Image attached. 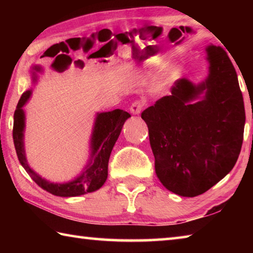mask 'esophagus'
Segmentation results:
<instances>
[{"mask_svg":"<svg viewBox=\"0 0 253 253\" xmlns=\"http://www.w3.org/2000/svg\"><path fill=\"white\" fill-rule=\"evenodd\" d=\"M142 109H143V102L142 101L132 102L131 106H130V108H129L130 113L132 115H139L140 111H142Z\"/></svg>","mask_w":253,"mask_h":253,"instance_id":"34e87169","label":"esophagus"}]
</instances>
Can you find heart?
I'll return each instance as SVG.
<instances>
[{
  "label": "heart",
  "instance_id": "1",
  "mask_svg": "<svg viewBox=\"0 0 253 253\" xmlns=\"http://www.w3.org/2000/svg\"><path fill=\"white\" fill-rule=\"evenodd\" d=\"M181 74H182V68L178 65L172 66L169 70V77H170V78H176V77H178Z\"/></svg>",
  "mask_w": 253,
  "mask_h": 253
}]
</instances>
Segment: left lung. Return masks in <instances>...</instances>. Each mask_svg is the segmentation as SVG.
<instances>
[{
	"label": "left lung",
	"instance_id": "obj_1",
	"mask_svg": "<svg viewBox=\"0 0 253 253\" xmlns=\"http://www.w3.org/2000/svg\"><path fill=\"white\" fill-rule=\"evenodd\" d=\"M209 75L195 84L178 79L170 96L142 113L161 183L193 198L228 175L238 161L246 124L238 76L225 51L205 48Z\"/></svg>",
	"mask_w": 253,
	"mask_h": 253
}]
</instances>
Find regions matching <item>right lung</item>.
I'll use <instances>...</instances> for the list:
<instances>
[{
  "mask_svg": "<svg viewBox=\"0 0 253 253\" xmlns=\"http://www.w3.org/2000/svg\"><path fill=\"white\" fill-rule=\"evenodd\" d=\"M43 71V68L36 65L31 68L32 83H37L38 72ZM32 90L29 89L21 96L14 113L13 123V142L21 165L27 173L41 188L49 193L72 198L95 192L104 185L108 176V162L110 153L115 143L117 142L124 124L130 117L125 110L115 109L111 111L97 113L93 123L90 137V153L88 162L78 176L65 183H53L41 177L36 170L30 168L24 148V129H25V111L24 105L29 101Z\"/></svg>",
  "mask_w": 253,
  "mask_h": 253,
  "instance_id": "add662e5",
  "label": "right lung"
}]
</instances>
